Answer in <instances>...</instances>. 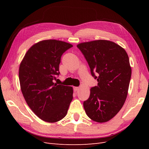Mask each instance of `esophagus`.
I'll return each instance as SVG.
<instances>
[{
	"mask_svg": "<svg viewBox=\"0 0 149 149\" xmlns=\"http://www.w3.org/2000/svg\"><path fill=\"white\" fill-rule=\"evenodd\" d=\"M79 89V87H74V91H77Z\"/></svg>",
	"mask_w": 149,
	"mask_h": 149,
	"instance_id": "obj_1",
	"label": "esophagus"
}]
</instances>
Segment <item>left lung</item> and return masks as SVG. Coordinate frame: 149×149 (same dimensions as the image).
Masks as SVG:
<instances>
[{
	"mask_svg": "<svg viewBox=\"0 0 149 149\" xmlns=\"http://www.w3.org/2000/svg\"><path fill=\"white\" fill-rule=\"evenodd\" d=\"M77 47L98 82L83 102L85 112L91 120L106 123L118 113L127 96L132 73L127 53L119 45L106 40L81 43Z\"/></svg>",
	"mask_w": 149,
	"mask_h": 149,
	"instance_id": "obj_1",
	"label": "left lung"
}]
</instances>
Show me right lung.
<instances>
[{
  "label": "right lung",
  "instance_id": "obj_1",
  "mask_svg": "<svg viewBox=\"0 0 149 149\" xmlns=\"http://www.w3.org/2000/svg\"><path fill=\"white\" fill-rule=\"evenodd\" d=\"M72 47L60 40H42L29 49L20 64V85L25 100L35 115L47 123L64 118L73 100V88L54 83L60 74L61 55Z\"/></svg>",
  "mask_w": 149,
  "mask_h": 149
}]
</instances>
